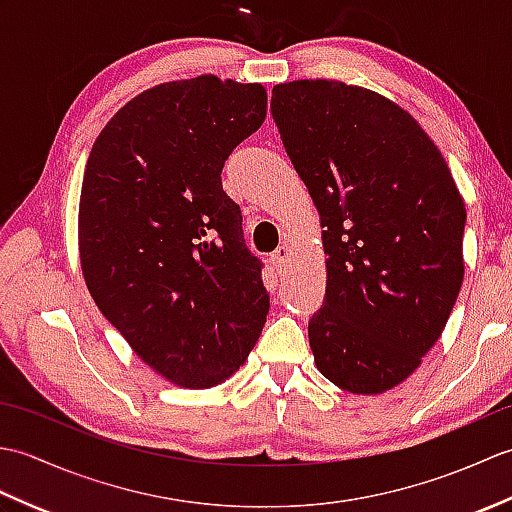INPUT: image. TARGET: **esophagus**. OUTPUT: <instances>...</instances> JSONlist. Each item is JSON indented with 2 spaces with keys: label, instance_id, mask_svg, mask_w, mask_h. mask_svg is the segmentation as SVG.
Instances as JSON below:
<instances>
[{
  "label": "esophagus",
  "instance_id": "1",
  "mask_svg": "<svg viewBox=\"0 0 512 512\" xmlns=\"http://www.w3.org/2000/svg\"><path fill=\"white\" fill-rule=\"evenodd\" d=\"M288 257H290V248L284 244V246H279L277 250H273V253H270V262H273V266L277 270H281V268L288 264Z\"/></svg>",
  "mask_w": 512,
  "mask_h": 512
}]
</instances>
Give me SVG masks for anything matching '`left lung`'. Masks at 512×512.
Listing matches in <instances>:
<instances>
[{
    "instance_id": "8db88e82",
    "label": "left lung",
    "mask_w": 512,
    "mask_h": 512,
    "mask_svg": "<svg viewBox=\"0 0 512 512\" xmlns=\"http://www.w3.org/2000/svg\"><path fill=\"white\" fill-rule=\"evenodd\" d=\"M270 112L325 228L314 363L336 387L383 394L416 372L460 295L462 195L416 118L372 90L281 83Z\"/></svg>"
}]
</instances>
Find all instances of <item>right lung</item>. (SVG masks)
Returning a JSON list of instances; mask_svg holds the SVG:
<instances>
[{
  "label": "right lung",
  "mask_w": 512,
  "mask_h": 512,
  "mask_svg": "<svg viewBox=\"0 0 512 512\" xmlns=\"http://www.w3.org/2000/svg\"><path fill=\"white\" fill-rule=\"evenodd\" d=\"M259 83L213 74L156 85L114 114L85 165L79 253L103 317L173 385H220L266 323L262 262L222 189L266 118Z\"/></svg>",
  "instance_id": "1"
}]
</instances>
